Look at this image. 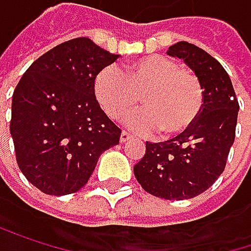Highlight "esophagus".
Returning a JSON list of instances; mask_svg holds the SVG:
<instances>
[{
	"label": "esophagus",
	"mask_w": 251,
	"mask_h": 251,
	"mask_svg": "<svg viewBox=\"0 0 251 251\" xmlns=\"http://www.w3.org/2000/svg\"><path fill=\"white\" fill-rule=\"evenodd\" d=\"M134 137L129 134V132H126V131H123L122 134H120V143H128L129 140H132Z\"/></svg>",
	"instance_id": "1"
}]
</instances>
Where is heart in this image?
<instances>
[{
  "instance_id": "heart-1",
  "label": "heart",
  "mask_w": 251,
  "mask_h": 251,
  "mask_svg": "<svg viewBox=\"0 0 251 251\" xmlns=\"http://www.w3.org/2000/svg\"><path fill=\"white\" fill-rule=\"evenodd\" d=\"M94 94L102 110L116 120L141 101L144 110L131 116L129 126L140 134L159 131L162 138L186 134L198 120L204 89L195 73L170 58L150 55L123 68H102L94 80Z\"/></svg>"
}]
</instances>
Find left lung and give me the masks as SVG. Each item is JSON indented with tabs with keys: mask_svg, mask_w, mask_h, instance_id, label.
<instances>
[{
	"mask_svg": "<svg viewBox=\"0 0 251 251\" xmlns=\"http://www.w3.org/2000/svg\"><path fill=\"white\" fill-rule=\"evenodd\" d=\"M167 53L183 59L198 75L204 105L186 134L164 143L147 141L146 154L135 164L134 174L150 195L181 201L205 192L225 171L240 105L227 73L205 50L178 41Z\"/></svg>",
	"mask_w": 251,
	"mask_h": 251,
	"instance_id": "left-lung-1",
	"label": "left lung"
}]
</instances>
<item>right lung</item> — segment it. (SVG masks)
Segmentation results:
<instances>
[{"instance_id": "obj_1", "label": "right lung", "mask_w": 251, "mask_h": 251, "mask_svg": "<svg viewBox=\"0 0 251 251\" xmlns=\"http://www.w3.org/2000/svg\"><path fill=\"white\" fill-rule=\"evenodd\" d=\"M117 58L80 37L46 51L17 83L10 122L16 160L43 193L80 190L100 156L119 144L122 131L94 94L97 74Z\"/></svg>"}]
</instances>
